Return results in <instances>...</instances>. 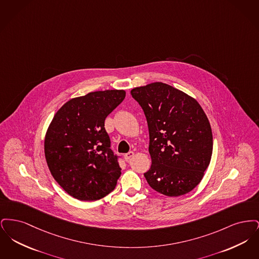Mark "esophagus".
<instances>
[{"label": "esophagus", "instance_id": "34e87169", "mask_svg": "<svg viewBox=\"0 0 259 259\" xmlns=\"http://www.w3.org/2000/svg\"><path fill=\"white\" fill-rule=\"evenodd\" d=\"M133 156H134V152H133V151H129L128 153H126V154L124 155V159L126 161L130 160Z\"/></svg>", "mask_w": 259, "mask_h": 259}]
</instances>
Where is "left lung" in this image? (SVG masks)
<instances>
[{
	"instance_id": "1",
	"label": "left lung",
	"mask_w": 259,
	"mask_h": 259,
	"mask_svg": "<svg viewBox=\"0 0 259 259\" xmlns=\"http://www.w3.org/2000/svg\"><path fill=\"white\" fill-rule=\"evenodd\" d=\"M131 95L148 121V185L169 197L190 192L202 181L212 154V133L205 111L197 100L163 82L135 87Z\"/></svg>"
}]
</instances>
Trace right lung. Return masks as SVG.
Listing matches in <instances>:
<instances>
[{
	"instance_id": "1",
	"label": "right lung",
	"mask_w": 259,
	"mask_h": 259,
	"mask_svg": "<svg viewBox=\"0 0 259 259\" xmlns=\"http://www.w3.org/2000/svg\"><path fill=\"white\" fill-rule=\"evenodd\" d=\"M126 96L124 90L90 92L65 103L45 138V155L58 185L72 197L96 201L115 188L121 169L111 150L105 119Z\"/></svg>"
}]
</instances>
